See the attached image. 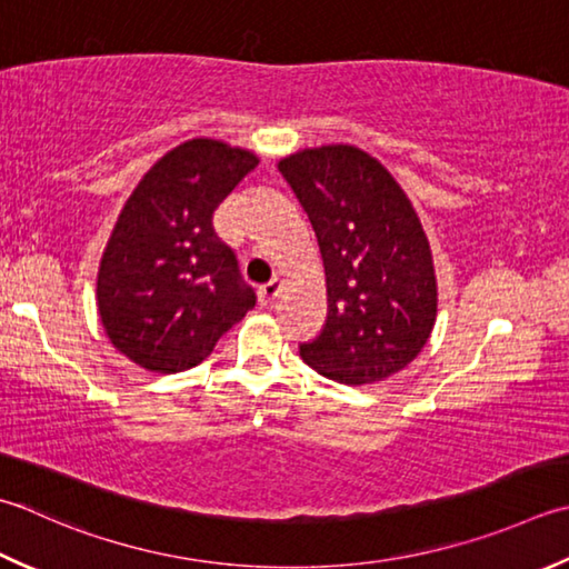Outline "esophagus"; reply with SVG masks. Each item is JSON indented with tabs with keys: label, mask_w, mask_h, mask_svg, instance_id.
I'll use <instances>...</instances> for the list:
<instances>
[{
	"label": "esophagus",
	"mask_w": 569,
	"mask_h": 569,
	"mask_svg": "<svg viewBox=\"0 0 569 569\" xmlns=\"http://www.w3.org/2000/svg\"><path fill=\"white\" fill-rule=\"evenodd\" d=\"M278 293H281V281H278V278H273V281H269V283L259 288V303L261 306H271Z\"/></svg>",
	"instance_id": "esophagus-1"
}]
</instances>
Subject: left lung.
Here are the masks:
<instances>
[{"mask_svg": "<svg viewBox=\"0 0 569 569\" xmlns=\"http://www.w3.org/2000/svg\"><path fill=\"white\" fill-rule=\"evenodd\" d=\"M313 224L328 283L303 360L340 385L380 382L417 358L437 320V276L421 221L380 160L322 144L278 162Z\"/></svg>", "mask_w": 569, "mask_h": 569, "instance_id": "1", "label": "left lung"}]
</instances>
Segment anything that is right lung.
<instances>
[{
    "mask_svg": "<svg viewBox=\"0 0 569 569\" xmlns=\"http://www.w3.org/2000/svg\"><path fill=\"white\" fill-rule=\"evenodd\" d=\"M259 158L211 138L177 144L144 172L98 269V316L113 348L150 372H182L256 306L211 217Z\"/></svg>",
    "mask_w": 569,
    "mask_h": 569,
    "instance_id": "obj_1",
    "label": "right lung"
}]
</instances>
